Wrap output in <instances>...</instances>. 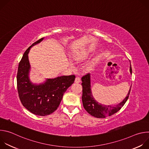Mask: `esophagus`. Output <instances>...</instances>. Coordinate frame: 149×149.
Segmentation results:
<instances>
[{
  "mask_svg": "<svg viewBox=\"0 0 149 149\" xmlns=\"http://www.w3.org/2000/svg\"><path fill=\"white\" fill-rule=\"evenodd\" d=\"M81 82V79H80V78L78 77H76V78H75V82H76V83H79V82Z\"/></svg>",
  "mask_w": 149,
  "mask_h": 149,
  "instance_id": "obj_1",
  "label": "esophagus"
}]
</instances>
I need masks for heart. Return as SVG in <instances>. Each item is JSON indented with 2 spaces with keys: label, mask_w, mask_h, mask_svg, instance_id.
I'll list each match as a JSON object with an SVG mask.
<instances>
[{
  "label": "heart",
  "mask_w": 149,
  "mask_h": 149,
  "mask_svg": "<svg viewBox=\"0 0 149 149\" xmlns=\"http://www.w3.org/2000/svg\"><path fill=\"white\" fill-rule=\"evenodd\" d=\"M88 54V51H86V52H84V53L82 55H83V56H85L86 55H87Z\"/></svg>",
  "instance_id": "obj_1"
}]
</instances>
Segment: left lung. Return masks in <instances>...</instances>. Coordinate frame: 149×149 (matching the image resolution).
<instances>
[{
    "mask_svg": "<svg viewBox=\"0 0 149 149\" xmlns=\"http://www.w3.org/2000/svg\"><path fill=\"white\" fill-rule=\"evenodd\" d=\"M130 72L132 74V69L130 65ZM82 86V101L84 108L90 114L96 118H105L107 116H111L118 111L129 98L131 87L126 97L119 104L112 106L106 105L98 103L92 94L91 89V78L90 74H87L81 78Z\"/></svg>",
    "mask_w": 149,
    "mask_h": 149,
    "instance_id": "left-lung-1",
    "label": "left lung"
}]
</instances>
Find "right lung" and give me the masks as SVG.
<instances>
[{"instance_id":"add662e5","label":"right lung","mask_w":149,"mask_h":149,"mask_svg":"<svg viewBox=\"0 0 149 149\" xmlns=\"http://www.w3.org/2000/svg\"><path fill=\"white\" fill-rule=\"evenodd\" d=\"M42 38L30 46L20 60L17 73V88L20 100L31 113L39 116H45L54 113L59 107L63 95L74 83V75L58 77L47 79L39 85L30 81L31 69L28 53L31 48L44 39Z\"/></svg>"}]
</instances>
